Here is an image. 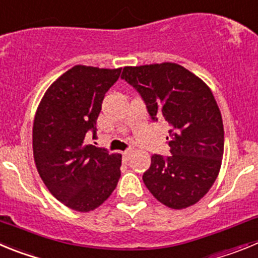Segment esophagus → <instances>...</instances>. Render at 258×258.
Instances as JSON below:
<instances>
[{
	"label": "esophagus",
	"instance_id": "1",
	"mask_svg": "<svg viewBox=\"0 0 258 258\" xmlns=\"http://www.w3.org/2000/svg\"><path fill=\"white\" fill-rule=\"evenodd\" d=\"M131 155H132V150L131 149H127L126 152H123V158L126 159V161H128Z\"/></svg>",
	"mask_w": 258,
	"mask_h": 258
}]
</instances>
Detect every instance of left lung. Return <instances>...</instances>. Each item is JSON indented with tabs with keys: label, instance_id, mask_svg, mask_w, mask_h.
<instances>
[{
	"label": "left lung",
	"instance_id": "obj_1",
	"mask_svg": "<svg viewBox=\"0 0 258 258\" xmlns=\"http://www.w3.org/2000/svg\"><path fill=\"white\" fill-rule=\"evenodd\" d=\"M120 78L138 90L153 120L163 118L171 126L172 155H153L144 184L172 210L196 204L219 176L224 155V124L212 91L176 62L124 67Z\"/></svg>",
	"mask_w": 258,
	"mask_h": 258
}]
</instances>
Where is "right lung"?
<instances>
[{
  "label": "right lung",
  "mask_w": 258,
  "mask_h": 258,
  "mask_svg": "<svg viewBox=\"0 0 258 258\" xmlns=\"http://www.w3.org/2000/svg\"><path fill=\"white\" fill-rule=\"evenodd\" d=\"M120 71L73 67L48 87L34 115L37 171L48 191L78 212L101 206L120 177L122 154L83 143L87 132H96L104 96Z\"/></svg>",
  "instance_id": "right-lung-1"
}]
</instances>
